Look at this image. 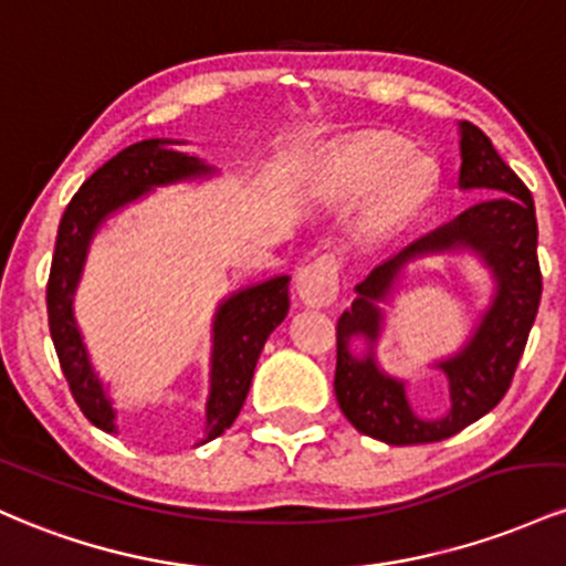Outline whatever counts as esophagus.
<instances>
[{
  "mask_svg": "<svg viewBox=\"0 0 566 566\" xmlns=\"http://www.w3.org/2000/svg\"><path fill=\"white\" fill-rule=\"evenodd\" d=\"M300 300L310 307H328L339 291V272L332 256H317L315 262L304 264L296 275Z\"/></svg>",
  "mask_w": 566,
  "mask_h": 566,
  "instance_id": "1",
  "label": "esophagus"
}]
</instances>
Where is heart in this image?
<instances>
[{
	"instance_id": "1",
	"label": "heart",
	"mask_w": 566,
	"mask_h": 566,
	"mask_svg": "<svg viewBox=\"0 0 566 566\" xmlns=\"http://www.w3.org/2000/svg\"><path fill=\"white\" fill-rule=\"evenodd\" d=\"M334 189L345 200H360L368 191L360 230L374 243H385L422 211L430 195V174L422 160L390 136H364L347 144L332 165Z\"/></svg>"
}]
</instances>
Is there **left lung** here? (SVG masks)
Here are the masks:
<instances>
[{
  "instance_id": "8db88e82",
  "label": "left lung",
  "mask_w": 566,
  "mask_h": 566,
  "mask_svg": "<svg viewBox=\"0 0 566 566\" xmlns=\"http://www.w3.org/2000/svg\"><path fill=\"white\" fill-rule=\"evenodd\" d=\"M460 157L457 184L462 192H486L484 198L374 266L366 281L355 285L358 296L336 323L334 392L342 415L355 430L390 447L443 441L503 401L543 294L530 189L471 123H460ZM465 250L475 252L493 275V302L467 345L434 365L448 374L450 409L441 418H420L405 398L402 380L390 378L376 364L381 304L395 295L409 263ZM358 338L367 342L364 354L352 353V342Z\"/></svg>"
}]
</instances>
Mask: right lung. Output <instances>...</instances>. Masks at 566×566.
<instances>
[{
  "mask_svg": "<svg viewBox=\"0 0 566 566\" xmlns=\"http://www.w3.org/2000/svg\"><path fill=\"white\" fill-rule=\"evenodd\" d=\"M179 144L187 142L146 138L130 144L82 184L61 216L48 281L50 336L74 401L82 415L106 433H117V411L109 387L91 364V353L74 317V294L85 270L87 249L109 216L142 200L157 187L216 176L213 165L181 151ZM289 275H275L270 281L245 285L216 307L211 326V390L202 443L224 433L243 409L266 336L289 315Z\"/></svg>",
  "mask_w": 566,
  "mask_h": 566,
  "instance_id": "obj_1",
  "label": "right lung"
}]
</instances>
